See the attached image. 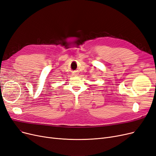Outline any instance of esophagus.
<instances>
[{
    "label": "esophagus",
    "mask_w": 156,
    "mask_h": 156,
    "mask_svg": "<svg viewBox=\"0 0 156 156\" xmlns=\"http://www.w3.org/2000/svg\"><path fill=\"white\" fill-rule=\"evenodd\" d=\"M73 73V74L74 75V76H78V75L79 74V73H78V71H74Z\"/></svg>",
    "instance_id": "obj_1"
}]
</instances>
